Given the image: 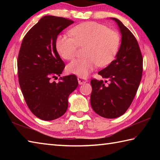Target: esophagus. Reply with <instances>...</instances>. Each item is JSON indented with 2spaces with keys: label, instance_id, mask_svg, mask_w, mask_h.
I'll use <instances>...</instances> for the list:
<instances>
[{
  "label": "esophagus",
  "instance_id": "obj_1",
  "mask_svg": "<svg viewBox=\"0 0 160 160\" xmlns=\"http://www.w3.org/2000/svg\"><path fill=\"white\" fill-rule=\"evenodd\" d=\"M78 83H79L80 85H82V84L88 82V79H87L86 78H82L80 76L78 77Z\"/></svg>",
  "mask_w": 160,
  "mask_h": 160
}]
</instances>
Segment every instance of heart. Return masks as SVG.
I'll return each mask as SVG.
<instances>
[{
  "instance_id": "1",
  "label": "heart",
  "mask_w": 160,
  "mask_h": 160,
  "mask_svg": "<svg viewBox=\"0 0 160 160\" xmlns=\"http://www.w3.org/2000/svg\"><path fill=\"white\" fill-rule=\"evenodd\" d=\"M72 37L59 35L56 39V51L62 58L71 61L78 47H86L85 58L78 59L67 66L68 73L86 77L97 66H109L114 60L121 44L118 32L96 22H85L70 30Z\"/></svg>"
}]
</instances>
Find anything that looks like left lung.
Returning <instances> with one entry per match:
<instances>
[{
  "label": "left lung",
  "mask_w": 160,
  "mask_h": 160,
  "mask_svg": "<svg viewBox=\"0 0 160 160\" xmlns=\"http://www.w3.org/2000/svg\"><path fill=\"white\" fill-rule=\"evenodd\" d=\"M121 44L116 59L98 72L104 80H91V106L97 114L107 118L123 115L136 94L142 74V56L132 32L116 18ZM107 85H106V83Z\"/></svg>",
  "instance_id": "left-lung-1"
}]
</instances>
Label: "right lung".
I'll use <instances>...</instances> for the list:
<instances>
[{"instance_id":"1","label":"right lung","mask_w":160,"mask_h":160,"mask_svg":"<svg viewBox=\"0 0 160 160\" xmlns=\"http://www.w3.org/2000/svg\"><path fill=\"white\" fill-rule=\"evenodd\" d=\"M74 22L44 16L28 32L22 42L18 58L19 84L32 113L44 121L63 116L68 98L78 85L76 75L60 76L65 63L56 49L58 35Z\"/></svg>"}]
</instances>
